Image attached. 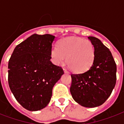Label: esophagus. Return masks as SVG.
<instances>
[{
  "label": "esophagus",
  "instance_id": "1",
  "mask_svg": "<svg viewBox=\"0 0 124 124\" xmlns=\"http://www.w3.org/2000/svg\"><path fill=\"white\" fill-rule=\"evenodd\" d=\"M64 73H67V74L70 73H69V72H68V71L66 70V69H64Z\"/></svg>",
  "mask_w": 124,
  "mask_h": 124
}]
</instances>
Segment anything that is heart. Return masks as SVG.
I'll return each mask as SVG.
<instances>
[{
	"mask_svg": "<svg viewBox=\"0 0 124 124\" xmlns=\"http://www.w3.org/2000/svg\"><path fill=\"white\" fill-rule=\"evenodd\" d=\"M53 63L58 66L66 63L73 72L80 73L86 71L92 66L95 58L94 47L89 40L70 37L59 40L57 47L51 49Z\"/></svg>",
	"mask_w": 124,
	"mask_h": 124,
	"instance_id": "b5f03b06",
	"label": "heart"
}]
</instances>
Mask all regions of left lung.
Returning a JSON list of instances; mask_svg holds the SVG:
<instances>
[{
  "mask_svg": "<svg viewBox=\"0 0 124 124\" xmlns=\"http://www.w3.org/2000/svg\"><path fill=\"white\" fill-rule=\"evenodd\" d=\"M94 46L95 58L84 73L71 74L70 92L74 100L85 108L101 106L111 94L116 84V65L109 49L100 40L89 37Z\"/></svg>",
  "mask_w": 124,
  "mask_h": 124,
  "instance_id": "obj_1",
  "label": "left lung"
}]
</instances>
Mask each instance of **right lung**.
<instances>
[{
	"mask_svg": "<svg viewBox=\"0 0 124 124\" xmlns=\"http://www.w3.org/2000/svg\"><path fill=\"white\" fill-rule=\"evenodd\" d=\"M55 37L33 34L17 45L8 63V84L17 102L36 111L46 108L64 71L50 61Z\"/></svg>",
	"mask_w": 124,
	"mask_h": 124,
	"instance_id": "right-lung-1",
	"label": "right lung"
}]
</instances>
